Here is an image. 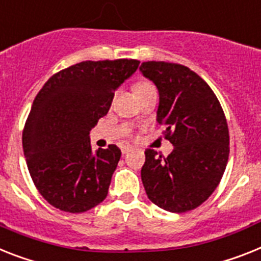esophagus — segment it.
<instances>
[{
	"mask_svg": "<svg viewBox=\"0 0 261 261\" xmlns=\"http://www.w3.org/2000/svg\"><path fill=\"white\" fill-rule=\"evenodd\" d=\"M131 151V147L130 146H123V147H122V154H127V152H130Z\"/></svg>",
	"mask_w": 261,
	"mask_h": 261,
	"instance_id": "obj_1",
	"label": "esophagus"
}]
</instances>
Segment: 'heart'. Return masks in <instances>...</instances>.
<instances>
[{
  "label": "heart",
  "mask_w": 261,
  "mask_h": 261,
  "mask_svg": "<svg viewBox=\"0 0 261 261\" xmlns=\"http://www.w3.org/2000/svg\"><path fill=\"white\" fill-rule=\"evenodd\" d=\"M148 86H152V85L148 82H144V81H141V82H137L134 85V91L137 93V91H139V90H143Z\"/></svg>",
  "instance_id": "b5f03b06"
}]
</instances>
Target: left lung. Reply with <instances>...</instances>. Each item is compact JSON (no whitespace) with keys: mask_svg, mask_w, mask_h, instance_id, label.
I'll return each instance as SVG.
<instances>
[{"mask_svg":"<svg viewBox=\"0 0 261 261\" xmlns=\"http://www.w3.org/2000/svg\"><path fill=\"white\" fill-rule=\"evenodd\" d=\"M139 70L158 87L156 120L174 146L167 158L151 148L144 151V190L166 211H191L215 191L228 162L224 111L205 81L183 65L148 61Z\"/></svg>","mask_w":261,"mask_h":261,"instance_id":"8db88e82","label":"left lung"}]
</instances>
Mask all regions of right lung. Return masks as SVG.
I'll list each match as a JSON object with an SVG mask.
<instances>
[{
	"label": "right lung",
	"mask_w": 261,
	"mask_h": 261,
	"mask_svg": "<svg viewBox=\"0 0 261 261\" xmlns=\"http://www.w3.org/2000/svg\"><path fill=\"white\" fill-rule=\"evenodd\" d=\"M138 66L137 60L85 61L54 74L37 94L22 133L23 154L53 207L80 214L107 196L120 150L109 144L94 154L89 134Z\"/></svg>",
	"instance_id": "add662e5"
}]
</instances>
